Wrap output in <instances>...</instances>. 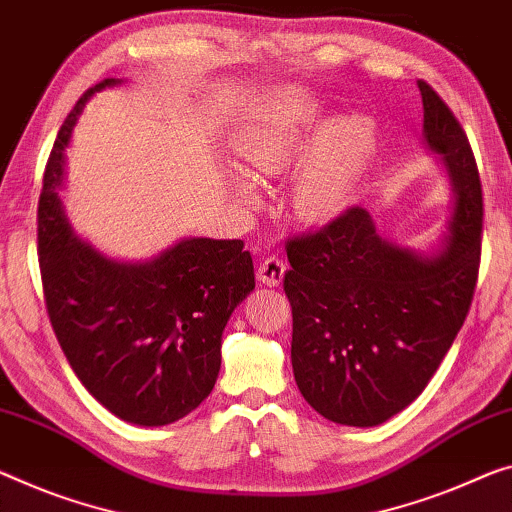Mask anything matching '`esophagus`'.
<instances>
[{"label": "esophagus", "instance_id": "34e87169", "mask_svg": "<svg viewBox=\"0 0 512 512\" xmlns=\"http://www.w3.org/2000/svg\"><path fill=\"white\" fill-rule=\"evenodd\" d=\"M283 272H286V263H283L279 256H267L261 263V267H258L256 277H258V281L265 283V286L274 288L283 281Z\"/></svg>", "mask_w": 512, "mask_h": 512}]
</instances>
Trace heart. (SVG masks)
Returning a JSON list of instances; mask_svg holds the SVG:
<instances>
[{"mask_svg": "<svg viewBox=\"0 0 512 512\" xmlns=\"http://www.w3.org/2000/svg\"><path fill=\"white\" fill-rule=\"evenodd\" d=\"M312 151L309 152L308 148ZM235 155L254 176H279L304 158L293 180V208L306 222H322L345 208L375 151V125L364 114L325 121L306 93H281L263 102L235 137ZM242 201L256 199L247 176L233 178Z\"/></svg>", "mask_w": 512, "mask_h": 512, "instance_id": "b5f03b06", "label": "heart"}]
</instances>
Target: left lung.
I'll use <instances>...</instances> for the list:
<instances>
[{
    "label": "left lung",
    "mask_w": 512,
    "mask_h": 512,
    "mask_svg": "<svg viewBox=\"0 0 512 512\" xmlns=\"http://www.w3.org/2000/svg\"><path fill=\"white\" fill-rule=\"evenodd\" d=\"M419 91L423 139L453 190L439 245L430 254L391 245L364 208L286 245L295 382L313 410L341 426H380L419 398L474 300L481 178L451 109L430 84L419 82Z\"/></svg>",
    "instance_id": "1"
}]
</instances>
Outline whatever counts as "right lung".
Segmentation results:
<instances>
[{"label":"right lung","instance_id":"right-lung-1","mask_svg":"<svg viewBox=\"0 0 512 512\" xmlns=\"http://www.w3.org/2000/svg\"><path fill=\"white\" fill-rule=\"evenodd\" d=\"M77 100L47 160L38 201V263L47 316L68 364L102 407L137 426H167L208 398L222 366V334L254 290L242 240L183 238L148 261H116L77 238L61 208L66 146Z\"/></svg>","mask_w":512,"mask_h":512}]
</instances>
